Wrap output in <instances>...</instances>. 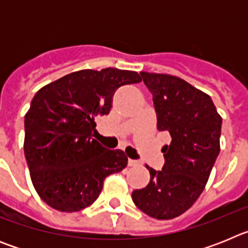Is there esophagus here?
Masks as SVG:
<instances>
[{"instance_id":"34e87169","label":"esophagus","mask_w":248,"mask_h":248,"mask_svg":"<svg viewBox=\"0 0 248 248\" xmlns=\"http://www.w3.org/2000/svg\"><path fill=\"white\" fill-rule=\"evenodd\" d=\"M128 165L129 166H138L140 165V163L138 160H133V159H128Z\"/></svg>"}]
</instances>
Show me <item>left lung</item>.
Here are the masks:
<instances>
[{"label": "left lung", "instance_id": "1", "mask_svg": "<svg viewBox=\"0 0 248 248\" xmlns=\"http://www.w3.org/2000/svg\"><path fill=\"white\" fill-rule=\"evenodd\" d=\"M140 74L153 94L157 129L169 131L171 143L161 149L163 170L146 165L150 181L131 198L150 217L171 220L189 210L205 189L220 153L222 118L209 94L179 77Z\"/></svg>", "mask_w": 248, "mask_h": 248}]
</instances>
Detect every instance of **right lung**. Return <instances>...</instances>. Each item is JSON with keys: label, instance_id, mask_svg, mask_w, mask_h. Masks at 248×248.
<instances>
[{"label": "right lung", "instance_id": "right-lung-1", "mask_svg": "<svg viewBox=\"0 0 248 248\" xmlns=\"http://www.w3.org/2000/svg\"><path fill=\"white\" fill-rule=\"evenodd\" d=\"M141 82L134 71L82 69L39 89L25 115L26 160L39 198L62 212L91 206L105 177L128 164L123 150L94 139L95 118L108 114L119 87Z\"/></svg>", "mask_w": 248, "mask_h": 248}]
</instances>
